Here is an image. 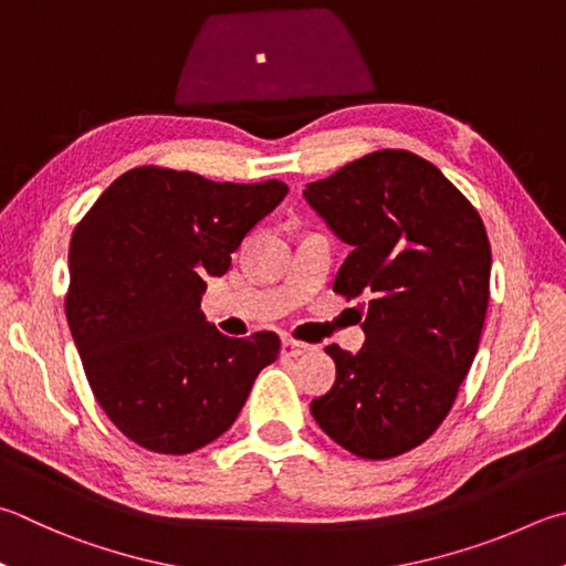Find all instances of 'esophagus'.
Instances as JSON below:
<instances>
[{"mask_svg": "<svg viewBox=\"0 0 566 566\" xmlns=\"http://www.w3.org/2000/svg\"><path fill=\"white\" fill-rule=\"evenodd\" d=\"M306 352H310V346H306V344L294 342V338H282V354H284V356L296 358V356H302V354H306Z\"/></svg>", "mask_w": 566, "mask_h": 566, "instance_id": "1", "label": "esophagus"}]
</instances>
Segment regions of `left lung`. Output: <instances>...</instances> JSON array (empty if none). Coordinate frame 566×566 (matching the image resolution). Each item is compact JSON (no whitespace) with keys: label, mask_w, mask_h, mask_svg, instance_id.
<instances>
[{"label":"left lung","mask_w":566,"mask_h":566,"mask_svg":"<svg viewBox=\"0 0 566 566\" xmlns=\"http://www.w3.org/2000/svg\"><path fill=\"white\" fill-rule=\"evenodd\" d=\"M304 198L352 248L334 292L371 296L361 352L326 346L336 381L312 416L358 458L408 453L443 423L478 354L492 266L485 224L408 150L368 153L306 185Z\"/></svg>","instance_id":"8db88e82"}]
</instances>
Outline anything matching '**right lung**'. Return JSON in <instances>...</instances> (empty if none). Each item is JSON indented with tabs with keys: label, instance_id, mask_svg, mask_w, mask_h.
<instances>
[{
	"label": "right lung",
	"instance_id": "right-lung-1",
	"mask_svg": "<svg viewBox=\"0 0 566 566\" xmlns=\"http://www.w3.org/2000/svg\"><path fill=\"white\" fill-rule=\"evenodd\" d=\"M286 190L143 166L113 180L76 224L69 328L98 406L133 443L166 455L212 443L280 356V336H224L200 302L205 276L230 270Z\"/></svg>",
	"mask_w": 566,
	"mask_h": 566
}]
</instances>
